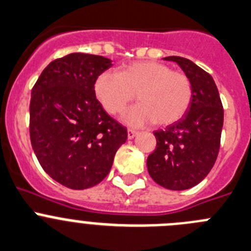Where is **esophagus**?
Instances as JSON below:
<instances>
[{
	"instance_id": "34e87169",
	"label": "esophagus",
	"mask_w": 251,
	"mask_h": 251,
	"mask_svg": "<svg viewBox=\"0 0 251 251\" xmlns=\"http://www.w3.org/2000/svg\"><path fill=\"white\" fill-rule=\"evenodd\" d=\"M137 135V131L136 130H132V128H128L127 130V137L128 139H134L135 136H136Z\"/></svg>"
}]
</instances>
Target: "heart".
I'll list each match as a JSON object with an SVG mask.
<instances>
[{"label": "heart", "instance_id": "heart-1", "mask_svg": "<svg viewBox=\"0 0 251 251\" xmlns=\"http://www.w3.org/2000/svg\"><path fill=\"white\" fill-rule=\"evenodd\" d=\"M95 95L103 109L111 115L121 114L135 99L124 121L140 127L156 123L168 126L179 121L193 100L190 78L157 61H137L121 66L117 71L102 72L95 81Z\"/></svg>", "mask_w": 251, "mask_h": 251}]
</instances>
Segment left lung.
<instances>
[{
	"label": "left lung",
	"mask_w": 251,
	"mask_h": 251,
	"mask_svg": "<svg viewBox=\"0 0 251 251\" xmlns=\"http://www.w3.org/2000/svg\"><path fill=\"white\" fill-rule=\"evenodd\" d=\"M165 60L176 62L190 78L193 100L179 121L153 132L156 149L148 157V171L162 187L186 190L204 180L215 164L224 110L215 81L206 71L180 56Z\"/></svg>",
	"instance_id": "obj_1"
}]
</instances>
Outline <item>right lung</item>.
<instances>
[{
	"label": "right lung",
	"instance_id": "add662e5",
	"mask_svg": "<svg viewBox=\"0 0 251 251\" xmlns=\"http://www.w3.org/2000/svg\"><path fill=\"white\" fill-rule=\"evenodd\" d=\"M111 60L70 53L52 61L31 91V145L42 169L74 190L98 185L110 173L127 130L102 109L95 81Z\"/></svg>",
	"mask_w": 251,
	"mask_h": 251
}]
</instances>
